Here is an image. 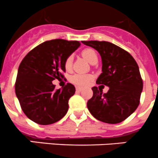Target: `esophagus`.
Listing matches in <instances>:
<instances>
[{"mask_svg": "<svg viewBox=\"0 0 158 158\" xmlns=\"http://www.w3.org/2000/svg\"><path fill=\"white\" fill-rule=\"evenodd\" d=\"M82 90H83L82 87H76V91L81 92Z\"/></svg>", "mask_w": 158, "mask_h": 158, "instance_id": "1", "label": "esophagus"}]
</instances>
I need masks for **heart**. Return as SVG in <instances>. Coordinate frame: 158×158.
Masks as SVG:
<instances>
[{
  "label": "heart",
  "mask_w": 158,
  "mask_h": 158,
  "mask_svg": "<svg viewBox=\"0 0 158 158\" xmlns=\"http://www.w3.org/2000/svg\"><path fill=\"white\" fill-rule=\"evenodd\" d=\"M83 57L90 64H94V62L98 61V54H97L96 51L92 48H86V49L83 50L81 52ZM72 63H73V57L72 56H69L68 58L66 59L64 63V67L66 68L67 71H70L72 68ZM93 79V76L90 74H81V73H77L71 76L70 77V81L73 83V84H76L77 86H81V87H84L88 84L91 80Z\"/></svg>",
  "instance_id": "obj_1"
}]
</instances>
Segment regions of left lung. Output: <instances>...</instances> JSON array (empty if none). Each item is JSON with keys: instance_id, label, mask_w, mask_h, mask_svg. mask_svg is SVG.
Returning <instances> with one entry per match:
<instances>
[{"instance_id": "obj_1", "label": "left lung", "mask_w": 158, "mask_h": 158, "mask_svg": "<svg viewBox=\"0 0 158 158\" xmlns=\"http://www.w3.org/2000/svg\"><path fill=\"white\" fill-rule=\"evenodd\" d=\"M98 51L102 60V73L98 84L109 87L107 93L92 87L93 97L87 101V108L98 121L118 124L137 108L143 90V81L138 65L127 51L107 41H82Z\"/></svg>"}]
</instances>
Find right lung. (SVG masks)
Here are the masks:
<instances>
[{"instance_id":"add662e5","label":"right lung","mask_w":158,"mask_h":158,"mask_svg":"<svg viewBox=\"0 0 158 158\" xmlns=\"http://www.w3.org/2000/svg\"><path fill=\"white\" fill-rule=\"evenodd\" d=\"M80 45L77 40H48L31 50L23 59L18 68L15 93L30 120L48 125L66 114L68 101L75 93V87L68 83L56 90L52 81L63 78L65 60Z\"/></svg>"}]
</instances>
